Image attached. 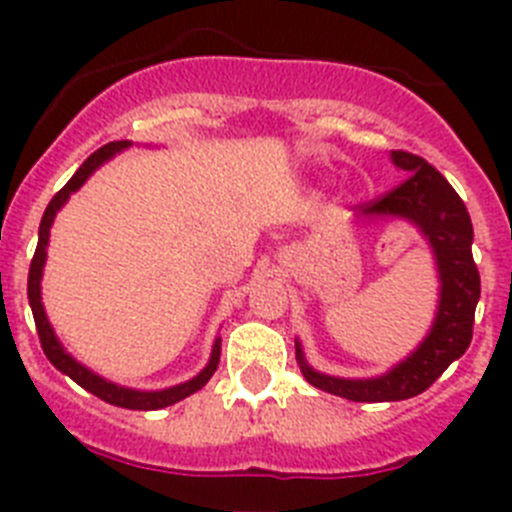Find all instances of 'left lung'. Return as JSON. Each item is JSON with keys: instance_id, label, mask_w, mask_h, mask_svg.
Wrapping results in <instances>:
<instances>
[{"instance_id": "left-lung-1", "label": "left lung", "mask_w": 512, "mask_h": 512, "mask_svg": "<svg viewBox=\"0 0 512 512\" xmlns=\"http://www.w3.org/2000/svg\"><path fill=\"white\" fill-rule=\"evenodd\" d=\"M392 164L408 174L405 182L379 200L359 205L356 217L410 220L436 256L441 292L436 320L428 336L408 359L392 366L382 377L343 379L315 372L297 341V364L302 377L318 390L354 402L408 400L428 390L472 343L474 310L479 302V271L472 259L474 230L467 205L425 158L408 151H392Z\"/></svg>"}]
</instances>
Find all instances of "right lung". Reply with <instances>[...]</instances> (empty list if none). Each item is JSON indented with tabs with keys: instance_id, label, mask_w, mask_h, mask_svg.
I'll return each instance as SVG.
<instances>
[{
	"instance_id": "right-lung-1",
	"label": "right lung",
	"mask_w": 512,
	"mask_h": 512,
	"mask_svg": "<svg viewBox=\"0 0 512 512\" xmlns=\"http://www.w3.org/2000/svg\"><path fill=\"white\" fill-rule=\"evenodd\" d=\"M133 143L130 140H115V143H107L102 146L99 151H94L92 156L79 166L74 176H71L66 187L61 192L53 194V200L48 202L43 212V220H40V230H38V248H35V256L30 261V274H27V300H30V307H33V318H35V328H38V336H40V346H43L45 356L56 366L58 372H63L66 377L74 379L79 387H84L87 392L97 395L99 400L110 402V405H117V408H128V410H161V408H169L174 402L184 400V397L194 395L197 390H202L210 377L215 374L217 364H220V338H215L212 343V354L207 366L202 369L197 377H192L189 382L184 384H176V387H169V390H158V392H143V390H130V387H120L115 382H107L104 377L94 374L92 369H87L84 364L74 359V356L61 346V341L56 338L53 333L51 323H48V315H45V307L40 302V279H43V266H45V248H48V238H51V225H53V217L56 212L66 205L71 194L81 187V184L87 182L89 176L104 164V161H110L115 153L125 151L130 148Z\"/></svg>"
}]
</instances>
